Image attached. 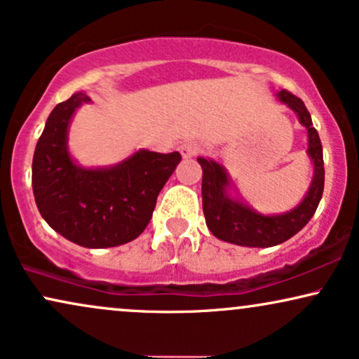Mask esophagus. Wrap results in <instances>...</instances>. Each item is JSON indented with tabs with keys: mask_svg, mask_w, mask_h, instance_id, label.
I'll return each instance as SVG.
<instances>
[{
	"mask_svg": "<svg viewBox=\"0 0 359 359\" xmlns=\"http://www.w3.org/2000/svg\"><path fill=\"white\" fill-rule=\"evenodd\" d=\"M200 151H201V144L196 143V141H184V143L180 146V153L183 158H193Z\"/></svg>",
	"mask_w": 359,
	"mask_h": 359,
	"instance_id": "1",
	"label": "esophagus"
}]
</instances>
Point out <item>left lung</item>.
<instances>
[{"label":"left lung","instance_id":"1","mask_svg":"<svg viewBox=\"0 0 359 359\" xmlns=\"http://www.w3.org/2000/svg\"><path fill=\"white\" fill-rule=\"evenodd\" d=\"M278 100L293 109L299 123L308 130V156L313 161V180L303 201L281 215H261L240 198L229 194L231 181L226 170L213 159L198 158L203 168V213L206 226L221 241L238 246L269 248L290 240L302 231L313 218L325 188L323 146L318 131L313 128L311 114L298 96L281 90Z\"/></svg>","mask_w":359,"mask_h":359}]
</instances>
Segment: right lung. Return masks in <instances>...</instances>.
<instances>
[{
  "label": "right lung",
  "mask_w": 359,
  "mask_h": 359,
  "mask_svg": "<svg viewBox=\"0 0 359 359\" xmlns=\"http://www.w3.org/2000/svg\"><path fill=\"white\" fill-rule=\"evenodd\" d=\"M91 103L74 93L46 119L33 156V193L39 213L66 240L85 248H111L140 236L156 198L181 154L140 149L108 168H83L68 151V128L76 109Z\"/></svg>",
  "instance_id": "obj_1"
}]
</instances>
